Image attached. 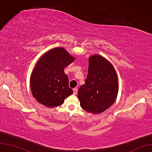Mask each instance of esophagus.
<instances>
[{"label": "esophagus", "instance_id": "1", "mask_svg": "<svg viewBox=\"0 0 152 152\" xmlns=\"http://www.w3.org/2000/svg\"><path fill=\"white\" fill-rule=\"evenodd\" d=\"M73 92H74V94H75V95H76L77 93V88H75L73 89Z\"/></svg>", "mask_w": 152, "mask_h": 152}]
</instances>
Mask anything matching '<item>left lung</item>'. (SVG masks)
Returning a JSON list of instances; mask_svg holds the SVG:
<instances>
[{
  "instance_id": "1",
  "label": "left lung",
  "mask_w": 152,
  "mask_h": 152,
  "mask_svg": "<svg viewBox=\"0 0 152 152\" xmlns=\"http://www.w3.org/2000/svg\"><path fill=\"white\" fill-rule=\"evenodd\" d=\"M85 82L78 91L80 106L85 111L100 114L116 101L119 90L117 74L113 65L102 56L89 57Z\"/></svg>"
}]
</instances>
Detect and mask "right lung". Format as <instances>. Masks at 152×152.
Masks as SVG:
<instances>
[{
	"label": "right lung",
	"instance_id": "add662e5",
	"mask_svg": "<svg viewBox=\"0 0 152 152\" xmlns=\"http://www.w3.org/2000/svg\"><path fill=\"white\" fill-rule=\"evenodd\" d=\"M74 60L62 47L51 49L41 56L30 78L31 93L38 102L52 108L61 105L72 94L64 69Z\"/></svg>",
	"mask_w": 152,
	"mask_h": 152
}]
</instances>
